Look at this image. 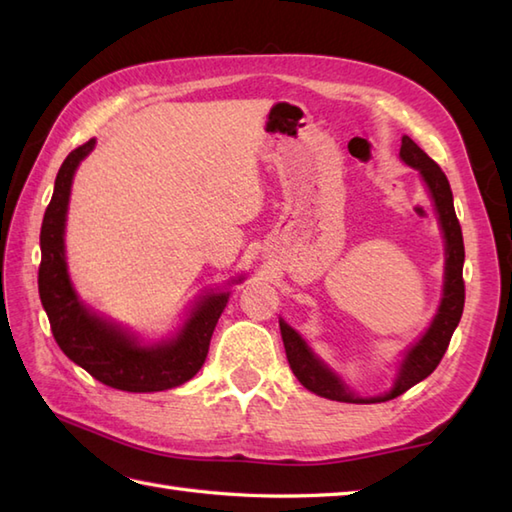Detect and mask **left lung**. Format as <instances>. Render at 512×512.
Segmentation results:
<instances>
[{
  "instance_id": "left-lung-1",
  "label": "left lung",
  "mask_w": 512,
  "mask_h": 512,
  "mask_svg": "<svg viewBox=\"0 0 512 512\" xmlns=\"http://www.w3.org/2000/svg\"><path fill=\"white\" fill-rule=\"evenodd\" d=\"M400 160L407 167L416 169L418 176L427 189L433 202V209L438 215V226L444 239V277H442V295L438 310L433 314L429 328L424 330L416 341L405 347L400 354L394 380L391 387L378 396H361L356 389L347 385V380L334 372V369L323 361V358L312 350V345L303 336L279 317L281 339H284L286 356L292 374L297 376L299 383L312 394L328 400L339 402H356V405H369V402H385L396 398L420 380L427 378L433 369L442 361L447 352L451 336L458 328L464 310V281H462V266H464V242L462 228L453 209V193L449 180L444 171L433 162L424 151L413 143L409 136H402L400 145Z\"/></svg>"
}]
</instances>
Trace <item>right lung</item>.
<instances>
[{
    "label": "right lung",
    "mask_w": 512,
    "mask_h": 512,
    "mask_svg": "<svg viewBox=\"0 0 512 512\" xmlns=\"http://www.w3.org/2000/svg\"><path fill=\"white\" fill-rule=\"evenodd\" d=\"M96 138L74 149L63 160L54 180L52 200L41 224L39 297L48 314L54 341L72 363L83 367L103 385L151 394L180 387L200 372L209 354L217 319L231 297V288L244 275L231 277L226 286H209L193 297L180 325L162 339H145L105 314L88 306L76 292L65 255V224H68L74 173L92 154Z\"/></svg>",
    "instance_id": "add662e5"
}]
</instances>
